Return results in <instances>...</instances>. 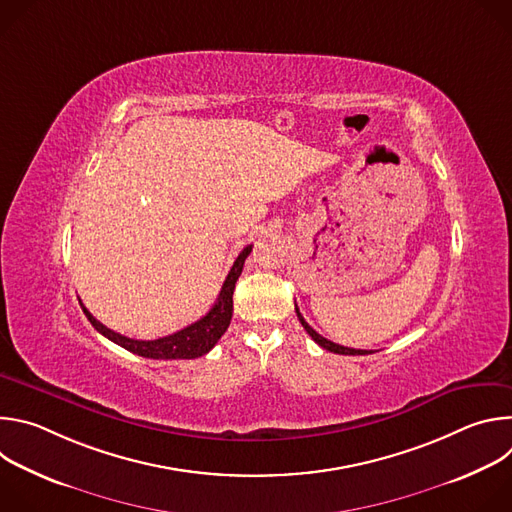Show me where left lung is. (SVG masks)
I'll list each match as a JSON object with an SVG mask.
<instances>
[{
    "instance_id": "left-lung-1",
    "label": "left lung",
    "mask_w": 512,
    "mask_h": 512,
    "mask_svg": "<svg viewBox=\"0 0 512 512\" xmlns=\"http://www.w3.org/2000/svg\"><path fill=\"white\" fill-rule=\"evenodd\" d=\"M296 314H298V318H300V322H302V326L306 328V332L312 336V340L316 342V344H320L324 350H330V352H336V354H371L373 350H358V348H348V346H340V344H336V342H332V340H326L324 336H320L306 320H304V316L300 314V310H298V306H296Z\"/></svg>"
}]
</instances>
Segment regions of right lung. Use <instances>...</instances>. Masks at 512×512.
I'll use <instances>...</instances> for the list:
<instances>
[{"label": "right lung", "mask_w": 512, "mask_h": 512, "mask_svg": "<svg viewBox=\"0 0 512 512\" xmlns=\"http://www.w3.org/2000/svg\"><path fill=\"white\" fill-rule=\"evenodd\" d=\"M253 245H247L237 261L233 263L223 287L221 294H218L214 306L208 310L206 316H202L198 322L186 326L184 330H178L170 336L164 338H156V340H135V338H127L119 332H113L111 328L103 326L97 318H93V314L83 306L85 316L89 318V322L95 326L97 332H101L105 338H109L111 342L123 346L125 350L137 354V356H145V358H156V360H176V358H198L202 354H206L221 336L227 332L231 318H233V291H235V283L243 271L245 259L249 257Z\"/></svg>", "instance_id": "right-lung-1"}]
</instances>
